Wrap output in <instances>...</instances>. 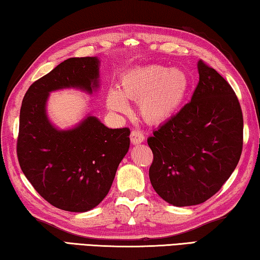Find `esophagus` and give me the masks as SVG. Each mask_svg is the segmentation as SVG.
Listing matches in <instances>:
<instances>
[{
    "label": "esophagus",
    "mask_w": 260,
    "mask_h": 260,
    "mask_svg": "<svg viewBox=\"0 0 260 260\" xmlns=\"http://www.w3.org/2000/svg\"><path fill=\"white\" fill-rule=\"evenodd\" d=\"M144 141V135L140 131H132L131 133V142L133 144H140Z\"/></svg>",
    "instance_id": "esophagus-1"
}]
</instances>
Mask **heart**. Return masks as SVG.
Wrapping results in <instances>:
<instances>
[{"instance_id":"heart-1","label":"heart","mask_w":260,"mask_h":260,"mask_svg":"<svg viewBox=\"0 0 260 260\" xmlns=\"http://www.w3.org/2000/svg\"><path fill=\"white\" fill-rule=\"evenodd\" d=\"M191 78L181 68L150 64L126 71L120 78V89L110 87L107 105L113 112L125 113L127 100L138 102L139 111L149 124H162L177 113L191 89Z\"/></svg>"}]
</instances>
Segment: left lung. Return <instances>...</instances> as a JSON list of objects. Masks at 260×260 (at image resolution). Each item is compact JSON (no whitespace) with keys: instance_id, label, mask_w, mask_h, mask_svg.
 Returning <instances> with one entry per match:
<instances>
[{"instance_id":"obj_1","label":"left lung","mask_w":260,"mask_h":260,"mask_svg":"<svg viewBox=\"0 0 260 260\" xmlns=\"http://www.w3.org/2000/svg\"><path fill=\"white\" fill-rule=\"evenodd\" d=\"M191 101L153 131L149 178L174 206L209 200L234 172L243 146V116L234 90L202 60Z\"/></svg>"}]
</instances>
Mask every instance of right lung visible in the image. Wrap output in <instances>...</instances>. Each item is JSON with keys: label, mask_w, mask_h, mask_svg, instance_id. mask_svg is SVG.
<instances>
[{"label": "right lung", "mask_w": 260, "mask_h": 260, "mask_svg": "<svg viewBox=\"0 0 260 260\" xmlns=\"http://www.w3.org/2000/svg\"><path fill=\"white\" fill-rule=\"evenodd\" d=\"M100 64L98 57L61 61L30 85L20 108V169L43 199L70 212H86L104 200L129 149L128 128H109L90 113L68 129H59L48 117L51 91L99 90Z\"/></svg>", "instance_id": "add662e5"}]
</instances>
